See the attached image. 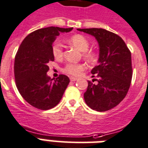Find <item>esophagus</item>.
I'll return each mask as SVG.
<instances>
[{
  "label": "esophagus",
  "instance_id": "34e87169",
  "mask_svg": "<svg viewBox=\"0 0 148 148\" xmlns=\"http://www.w3.org/2000/svg\"><path fill=\"white\" fill-rule=\"evenodd\" d=\"M69 79H70L71 81H76V80L78 79V78H76V77H72V76H71V77L69 78Z\"/></svg>",
  "mask_w": 148,
  "mask_h": 148
}]
</instances>
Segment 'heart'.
<instances>
[{
  "instance_id": "1",
  "label": "heart",
  "mask_w": 148,
  "mask_h": 148,
  "mask_svg": "<svg viewBox=\"0 0 148 148\" xmlns=\"http://www.w3.org/2000/svg\"><path fill=\"white\" fill-rule=\"evenodd\" d=\"M69 42L73 46L77 48L81 51H84V56L87 58H92L93 55L92 52L86 51L90 47V42L86 38L82 35H74L69 39ZM51 52L54 58L56 59H61L63 56V49L62 45L59 42H56L52 45ZM86 69L84 64L82 63H67L64 67L62 71L64 73L72 75H79L82 72Z\"/></svg>"
}]
</instances>
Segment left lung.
Returning a JSON list of instances; mask_svg holds the SVG:
<instances>
[{"mask_svg":"<svg viewBox=\"0 0 148 148\" xmlns=\"http://www.w3.org/2000/svg\"><path fill=\"white\" fill-rule=\"evenodd\" d=\"M77 30L94 36L99 47V64L91 71L93 77H98L97 83L88 81L85 102L94 110H109L117 106L129 90L133 75L131 52L124 41L111 32L103 28Z\"/></svg>","mask_w":148,"mask_h":148,"instance_id":"8db88e82","label":"left lung"}]
</instances>
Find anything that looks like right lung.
<instances>
[{
    "instance_id": "right-lung-1",
    "label": "right lung",
    "mask_w": 148,
    "mask_h": 148,
    "mask_svg": "<svg viewBox=\"0 0 148 148\" xmlns=\"http://www.w3.org/2000/svg\"><path fill=\"white\" fill-rule=\"evenodd\" d=\"M70 28L49 27L38 29L26 36L14 59V79L18 91L25 101L35 108L46 110L60 102L69 83L67 75L56 79L47 75L48 63L54 61L52 43L60 32Z\"/></svg>"
}]
</instances>
